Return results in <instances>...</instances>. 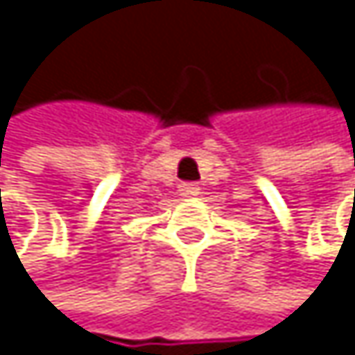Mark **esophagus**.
I'll list each match as a JSON object with an SVG mask.
<instances>
[{
    "label": "esophagus",
    "instance_id": "esophagus-1",
    "mask_svg": "<svg viewBox=\"0 0 355 355\" xmlns=\"http://www.w3.org/2000/svg\"><path fill=\"white\" fill-rule=\"evenodd\" d=\"M179 191H181L183 198H196V196L200 193V187H198L196 183H183V185L179 187Z\"/></svg>",
    "mask_w": 355,
    "mask_h": 355
}]
</instances>
